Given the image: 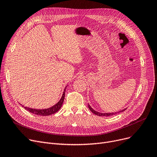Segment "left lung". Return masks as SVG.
<instances>
[{"label": "left lung", "instance_id": "8db88e82", "mask_svg": "<svg viewBox=\"0 0 157 157\" xmlns=\"http://www.w3.org/2000/svg\"><path fill=\"white\" fill-rule=\"evenodd\" d=\"M88 108H89V109L94 114H96V115H97V116H99V117H109V116H113V115H114V114H117V113H121V112H123L124 111L125 109H123V110H121V111H120L119 112H116V113H99V112H97V111H95L94 109H93L92 108V107L90 105V104H88Z\"/></svg>", "mask_w": 157, "mask_h": 157}]
</instances>
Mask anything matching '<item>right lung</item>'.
I'll return each mask as SVG.
<instances>
[{
    "label": "right lung",
    "mask_w": 157,
    "mask_h": 157,
    "mask_svg": "<svg viewBox=\"0 0 157 157\" xmlns=\"http://www.w3.org/2000/svg\"><path fill=\"white\" fill-rule=\"evenodd\" d=\"M67 88L66 86L63 90V92L62 94V96L61 97V98L60 99V101L58 102L56 104H55L54 105H53L52 107H50L48 109H32V108H27V107H24V108L26 110H27L28 111L35 114L37 115H40V116H49V115H51L53 114H55V113H56L58 111H59L62 105V104L63 102L64 101V98H65V89Z\"/></svg>",
    "instance_id": "right-lung-1"
}]
</instances>
